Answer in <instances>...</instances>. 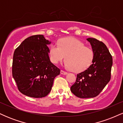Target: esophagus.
I'll return each instance as SVG.
<instances>
[{
  "label": "esophagus",
  "instance_id": "34e87169",
  "mask_svg": "<svg viewBox=\"0 0 123 123\" xmlns=\"http://www.w3.org/2000/svg\"><path fill=\"white\" fill-rule=\"evenodd\" d=\"M61 73L62 74H68V73L64 71V70H61Z\"/></svg>",
  "mask_w": 123,
  "mask_h": 123
}]
</instances>
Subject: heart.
Returning a JSON list of instances; mask_svg holds the SVG:
<instances>
[{
    "label": "heart",
    "instance_id": "obj_1",
    "mask_svg": "<svg viewBox=\"0 0 123 123\" xmlns=\"http://www.w3.org/2000/svg\"><path fill=\"white\" fill-rule=\"evenodd\" d=\"M50 55L53 63L65 59L66 65L75 72H80L90 67L94 59V52L82 42L73 37L63 39L59 44L53 43L50 49Z\"/></svg>",
    "mask_w": 123,
    "mask_h": 123
}]
</instances>
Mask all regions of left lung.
Segmentation results:
<instances>
[{
  "instance_id": "obj_1",
  "label": "left lung",
  "mask_w": 123,
  "mask_h": 123,
  "mask_svg": "<svg viewBox=\"0 0 123 123\" xmlns=\"http://www.w3.org/2000/svg\"><path fill=\"white\" fill-rule=\"evenodd\" d=\"M94 52L92 63L87 69L77 74L76 82L70 91L80 98H94L99 94L111 80L113 60L103 42L88 38Z\"/></svg>"
}]
</instances>
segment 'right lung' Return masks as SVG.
I'll return each mask as SVG.
<instances>
[{
	"mask_svg": "<svg viewBox=\"0 0 123 123\" xmlns=\"http://www.w3.org/2000/svg\"><path fill=\"white\" fill-rule=\"evenodd\" d=\"M50 43L43 35H33L25 39L15 50L12 74L22 94L42 98L51 90L54 79L60 74V69L50 60L47 45Z\"/></svg>",
	"mask_w": 123,
	"mask_h": 123,
	"instance_id": "right-lung-1",
	"label": "right lung"
}]
</instances>
